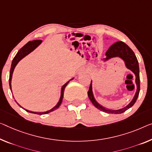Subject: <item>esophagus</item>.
<instances>
[{
  "label": "esophagus",
  "instance_id": "esophagus-1",
  "mask_svg": "<svg viewBox=\"0 0 152 152\" xmlns=\"http://www.w3.org/2000/svg\"><path fill=\"white\" fill-rule=\"evenodd\" d=\"M83 72H85V69H81V70H79V71H78V73L79 74H81V73H83Z\"/></svg>",
  "mask_w": 152,
  "mask_h": 152
}]
</instances>
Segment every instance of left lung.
I'll return each mask as SVG.
<instances>
[{
	"label": "left lung",
	"mask_w": 152,
	"mask_h": 152,
	"mask_svg": "<svg viewBox=\"0 0 152 152\" xmlns=\"http://www.w3.org/2000/svg\"><path fill=\"white\" fill-rule=\"evenodd\" d=\"M106 58H104L101 59V61L105 62L108 61L109 60L112 59L114 58H120L124 62L125 66L128 69L131 71L135 75V83H136L137 90L135 92V94L133 97L132 100L130 101L129 104L122 109H109L105 108L103 106L100 104L96 100L94 96L92 91V81H91V83L89 88V90L88 92V95L89 97L91 102L94 104V106L96 107L99 110L105 112L107 113H114L119 114L122 113L123 112L128 110L130 107L134 105L135 102L137 101V98L139 96V91H140V77H139V62L137 60V58L135 56L133 51L128 47L126 44L124 43L122 41H118L116 43H113L110 48L108 49L105 53Z\"/></svg>",
	"instance_id": "left-lung-1"
}]
</instances>
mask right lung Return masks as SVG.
Here are the masks:
<instances>
[{"instance_id": "add662e5", "label": "right lung", "mask_w": 152, "mask_h": 152, "mask_svg": "<svg viewBox=\"0 0 152 152\" xmlns=\"http://www.w3.org/2000/svg\"><path fill=\"white\" fill-rule=\"evenodd\" d=\"M41 40H34V41H29L28 42V43L26 44L24 46H23L22 48L20 49V50L18 51V52L17 53V54L15 55V56L14 57V58L13 59V61L12 63H11V69H10V73H9V87H10V89L11 92H12V89H11V80H12V76H13V71H14V69H15L16 65L18 64V62H19L21 60L23 59L24 57L26 56L29 54V53H31L32 52H33V51L35 50V49L38 47L39 45H40L41 43H42ZM73 78H71L70 80H69L66 83H64V85L62 86L61 88V91H60V99L58 100V103L56 104V106H54L50 110H48L46 111H43V112H34V111H29V110H27V109H25L24 108H23L22 107H21V105H20L18 103L17 101L15 100V101L17 102V104L19 105L20 107H22V109H24L25 111H26L27 112H29V113H35V114H39V115H43V114H46V113H50V112L55 111L56 109H57L58 107L60 106V104H61L62 102V99H63V96H64V91L65 89V87L67 86V84L69 83L70 81L73 80Z\"/></svg>"}]
</instances>
